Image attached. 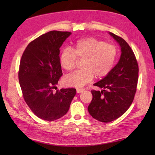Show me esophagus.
<instances>
[{"label":"esophagus","instance_id":"esophagus-1","mask_svg":"<svg viewBox=\"0 0 155 155\" xmlns=\"http://www.w3.org/2000/svg\"><path fill=\"white\" fill-rule=\"evenodd\" d=\"M84 90H84V89H79V88L77 89V93H78V94L81 93V92H82V91H83Z\"/></svg>","mask_w":155,"mask_h":155}]
</instances>
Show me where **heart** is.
I'll return each instance as SVG.
<instances>
[{"label":"heart","mask_w":155,"mask_h":155,"mask_svg":"<svg viewBox=\"0 0 155 155\" xmlns=\"http://www.w3.org/2000/svg\"><path fill=\"white\" fill-rule=\"evenodd\" d=\"M117 54L116 46L92 37L81 39L73 48L63 50L59 56L61 67L67 71L75 68L77 59L83 60V70L65 77L64 82L69 87L81 88L92 81L108 75L114 66Z\"/></svg>","instance_id":"1"}]
</instances>
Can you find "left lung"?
<instances>
[{
  "mask_svg": "<svg viewBox=\"0 0 155 155\" xmlns=\"http://www.w3.org/2000/svg\"><path fill=\"white\" fill-rule=\"evenodd\" d=\"M121 47V56L111 72L94 84L102 89L92 90L88 111L94 119L109 122L122 115L132 104L137 90L139 67L135 55L124 39L109 33Z\"/></svg>",
  "mask_w": 155,
  "mask_h": 155,
  "instance_id": "1",
  "label": "left lung"
}]
</instances>
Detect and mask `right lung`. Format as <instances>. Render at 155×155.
I'll return each instance as SVG.
<instances>
[{
	"instance_id": "obj_1",
	"label": "right lung",
	"mask_w": 155,
	"mask_h": 155,
	"mask_svg": "<svg viewBox=\"0 0 155 155\" xmlns=\"http://www.w3.org/2000/svg\"><path fill=\"white\" fill-rule=\"evenodd\" d=\"M71 33L52 31L28 44L20 62L18 78L22 96L39 118L54 121L68 111L76 89H61L56 85L63 75L59 48Z\"/></svg>"
}]
</instances>
